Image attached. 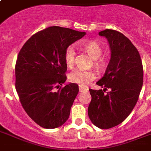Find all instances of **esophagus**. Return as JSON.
<instances>
[{"label": "esophagus", "mask_w": 151, "mask_h": 151, "mask_svg": "<svg viewBox=\"0 0 151 151\" xmlns=\"http://www.w3.org/2000/svg\"><path fill=\"white\" fill-rule=\"evenodd\" d=\"M88 87H82V86H79V92H88Z\"/></svg>", "instance_id": "34e87169"}]
</instances>
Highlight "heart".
Listing matches in <instances>:
<instances>
[{"instance_id": "obj_1", "label": "heart", "mask_w": 151, "mask_h": 151, "mask_svg": "<svg viewBox=\"0 0 151 151\" xmlns=\"http://www.w3.org/2000/svg\"><path fill=\"white\" fill-rule=\"evenodd\" d=\"M83 49L95 60V65L101 69L105 66V61L100 57L103 54V48L97 41H90L84 43L82 45ZM75 46L70 45L65 51V62L67 66L71 67L74 63L75 59ZM96 78V74L92 70H84L81 69H76L69 74V80L73 83H76L80 85H86L90 81Z\"/></svg>"}]
</instances>
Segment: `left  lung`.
I'll list each match as a JSON object with an SVG mask.
<instances>
[{
    "mask_svg": "<svg viewBox=\"0 0 151 151\" xmlns=\"http://www.w3.org/2000/svg\"><path fill=\"white\" fill-rule=\"evenodd\" d=\"M105 37L111 55L105 74L96 84L103 90L89 89L92 100L88 114L102 129L121 124L135 107L143 82V64L138 50L124 34L114 29L99 33ZM110 88V92L105 93Z\"/></svg>",
    "mask_w": 151,
    "mask_h": 151,
    "instance_id": "left-lung-1",
    "label": "left lung"
}]
</instances>
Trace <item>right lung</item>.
<instances>
[{
    "label": "right lung",
    "mask_w": 151,
    "mask_h": 151,
    "mask_svg": "<svg viewBox=\"0 0 151 151\" xmlns=\"http://www.w3.org/2000/svg\"><path fill=\"white\" fill-rule=\"evenodd\" d=\"M85 32L50 27L24 44L15 63V89L22 107L45 129H55L67 121L79 88L66 80L65 51ZM57 88L58 90H55Z\"/></svg>",
    "instance_id": "1"
}]
</instances>
